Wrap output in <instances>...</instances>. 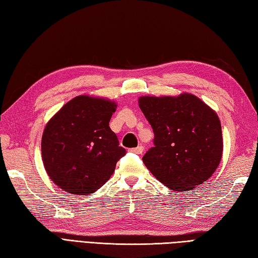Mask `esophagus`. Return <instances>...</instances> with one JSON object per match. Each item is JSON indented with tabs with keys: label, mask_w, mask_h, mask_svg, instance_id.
Returning <instances> with one entry per match:
<instances>
[{
	"label": "esophagus",
	"mask_w": 258,
	"mask_h": 258,
	"mask_svg": "<svg viewBox=\"0 0 258 258\" xmlns=\"http://www.w3.org/2000/svg\"><path fill=\"white\" fill-rule=\"evenodd\" d=\"M130 151L135 153V154H142V153H143V151H144V147L142 146V145H140L138 147H134V149H131Z\"/></svg>",
	"instance_id": "1"
}]
</instances>
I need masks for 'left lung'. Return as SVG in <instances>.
Returning a JSON list of instances; mask_svg holds the SVG:
<instances>
[{"mask_svg": "<svg viewBox=\"0 0 258 258\" xmlns=\"http://www.w3.org/2000/svg\"><path fill=\"white\" fill-rule=\"evenodd\" d=\"M139 105L154 132L145 166L168 188L190 190L210 178L223 154L221 120L199 97L141 96Z\"/></svg>", "mask_w": 258, "mask_h": 258, "instance_id": "obj_1", "label": "left lung"}]
</instances>
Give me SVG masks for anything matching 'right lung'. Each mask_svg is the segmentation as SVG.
Returning <instances> with one entry per match:
<instances>
[{
	"instance_id": "obj_1",
	"label": "right lung",
	"mask_w": 258,
	"mask_h": 258,
	"mask_svg": "<svg viewBox=\"0 0 258 258\" xmlns=\"http://www.w3.org/2000/svg\"><path fill=\"white\" fill-rule=\"evenodd\" d=\"M116 103L80 95L48 120L42 136V160L48 176L70 194L90 195L114 173L125 149L109 128Z\"/></svg>"
}]
</instances>
